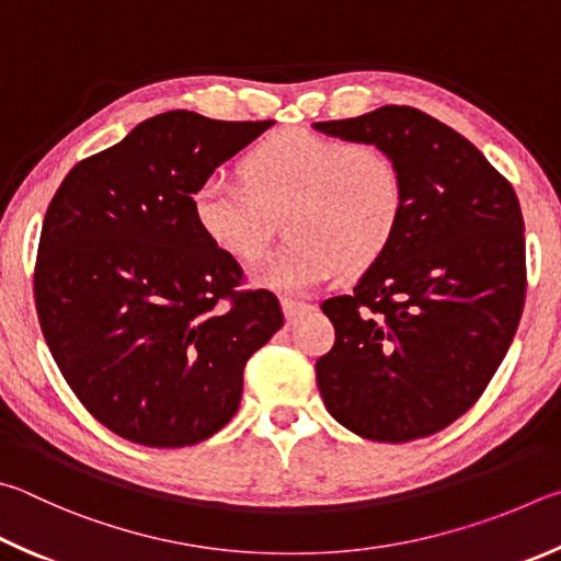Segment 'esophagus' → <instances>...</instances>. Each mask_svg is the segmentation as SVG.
<instances>
[{
    "label": "esophagus",
    "instance_id": "34e87169",
    "mask_svg": "<svg viewBox=\"0 0 561 561\" xmlns=\"http://www.w3.org/2000/svg\"><path fill=\"white\" fill-rule=\"evenodd\" d=\"M280 306H283V312H286V320L288 322H296L302 316V312L312 310L310 302L296 300V298H280Z\"/></svg>",
    "mask_w": 561,
    "mask_h": 561
}]
</instances>
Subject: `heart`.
Instances as JSON below:
<instances>
[{
	"mask_svg": "<svg viewBox=\"0 0 561 561\" xmlns=\"http://www.w3.org/2000/svg\"><path fill=\"white\" fill-rule=\"evenodd\" d=\"M243 182L209 176L192 194L196 226L239 261L263 251L286 211L290 239L253 265L255 286L306 293L340 271L365 273L394 243L407 182L385 147L302 127L261 137L241 157Z\"/></svg>",
	"mask_w": 561,
	"mask_h": 561,
	"instance_id": "obj_1",
	"label": "heart"
}]
</instances>
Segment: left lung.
<instances>
[{"label": "left lung", "instance_id": "8db88e82", "mask_svg": "<svg viewBox=\"0 0 561 561\" xmlns=\"http://www.w3.org/2000/svg\"><path fill=\"white\" fill-rule=\"evenodd\" d=\"M312 127L385 147L407 182L394 243L350 296L320 306L335 325L316 365L320 397L362 438L431 436L480 399L523 318L517 194L473 142L416 107Z\"/></svg>", "mask_w": 561, "mask_h": 561}]
</instances>
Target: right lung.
<instances>
[{"label": "right lung", "mask_w": 561, "mask_h": 561, "mask_svg": "<svg viewBox=\"0 0 561 561\" xmlns=\"http://www.w3.org/2000/svg\"><path fill=\"white\" fill-rule=\"evenodd\" d=\"M273 121L154 115L78 162L48 204L34 265L44 340L88 414L150 448L214 436L243 367L283 328L278 298L196 226L192 194Z\"/></svg>", "instance_id": "add662e5"}]
</instances>
